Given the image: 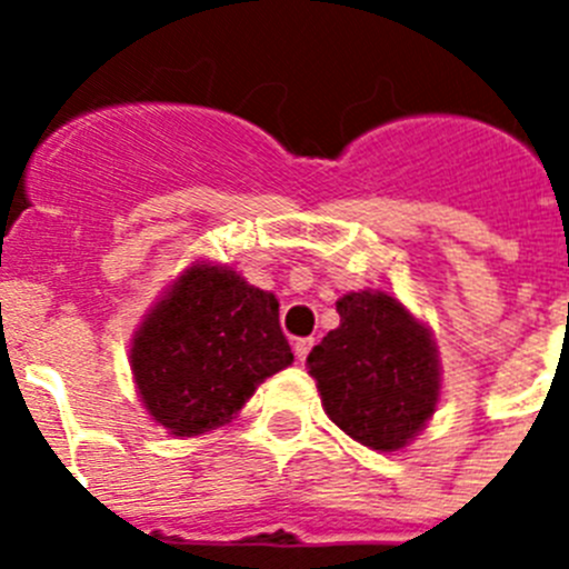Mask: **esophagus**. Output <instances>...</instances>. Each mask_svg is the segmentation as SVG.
Listing matches in <instances>:
<instances>
[{
    "instance_id": "esophagus-1",
    "label": "esophagus",
    "mask_w": 569,
    "mask_h": 569,
    "mask_svg": "<svg viewBox=\"0 0 569 569\" xmlns=\"http://www.w3.org/2000/svg\"><path fill=\"white\" fill-rule=\"evenodd\" d=\"M310 347H313V339H296V345H293V350H296V359H299V361H305V359H308Z\"/></svg>"
}]
</instances>
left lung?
Here are the masks:
<instances>
[{
	"mask_svg": "<svg viewBox=\"0 0 569 569\" xmlns=\"http://www.w3.org/2000/svg\"><path fill=\"white\" fill-rule=\"evenodd\" d=\"M336 310L341 325L308 356L325 413L370 450H399L439 405L441 367L433 336L381 290L341 296Z\"/></svg>",
	"mask_w": 569,
	"mask_h": 569,
	"instance_id": "obj_1",
	"label": "left lung"
}]
</instances>
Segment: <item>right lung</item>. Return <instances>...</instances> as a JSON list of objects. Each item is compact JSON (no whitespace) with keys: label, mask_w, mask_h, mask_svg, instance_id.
<instances>
[{"label":"right lung","mask_w":569,"mask_h":569,"mask_svg":"<svg viewBox=\"0 0 569 569\" xmlns=\"http://www.w3.org/2000/svg\"><path fill=\"white\" fill-rule=\"evenodd\" d=\"M290 361L276 296L208 261L170 284L130 347L139 396L173 436L228 425L256 387Z\"/></svg>","instance_id":"right-lung-1"}]
</instances>
